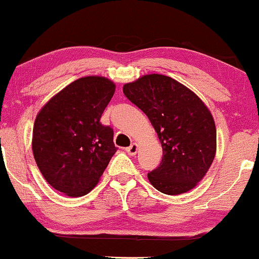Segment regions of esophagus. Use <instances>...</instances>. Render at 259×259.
Returning <instances> with one entry per match:
<instances>
[{
  "mask_svg": "<svg viewBox=\"0 0 259 259\" xmlns=\"http://www.w3.org/2000/svg\"><path fill=\"white\" fill-rule=\"evenodd\" d=\"M127 154L131 155V156H135L137 154V151H138V144H136V143H133V144H131L128 148L126 149Z\"/></svg>",
  "mask_w": 259,
  "mask_h": 259,
  "instance_id": "34e87169",
  "label": "esophagus"
}]
</instances>
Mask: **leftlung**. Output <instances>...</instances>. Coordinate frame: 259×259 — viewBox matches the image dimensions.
Wrapping results in <instances>:
<instances>
[{"mask_svg":"<svg viewBox=\"0 0 259 259\" xmlns=\"http://www.w3.org/2000/svg\"><path fill=\"white\" fill-rule=\"evenodd\" d=\"M123 94L149 117L163 157L148 174L159 192L177 196L192 190L216 154L212 115L198 96L173 78L148 74L123 85Z\"/></svg>","mask_w":259,"mask_h":259,"instance_id":"obj_1","label":"left lung"}]
</instances>
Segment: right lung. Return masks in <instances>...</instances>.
Masks as SVG:
<instances>
[{"label":"right lung","instance_id":"1","mask_svg":"<svg viewBox=\"0 0 259 259\" xmlns=\"http://www.w3.org/2000/svg\"><path fill=\"white\" fill-rule=\"evenodd\" d=\"M115 92L103 76H85L54 96L38 113L32 150L40 173L69 197L89 193L116 152L114 131L101 116Z\"/></svg>","mask_w":259,"mask_h":259}]
</instances>
